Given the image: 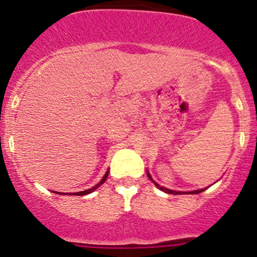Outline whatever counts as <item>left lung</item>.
<instances>
[{
	"label": "left lung",
	"instance_id": "8db88e82",
	"mask_svg": "<svg viewBox=\"0 0 257 257\" xmlns=\"http://www.w3.org/2000/svg\"><path fill=\"white\" fill-rule=\"evenodd\" d=\"M147 175H148V178H149L150 180L155 184V186H157V188H159L160 190L164 191V193H168V194H174V195H178V194H199V193H201V191L205 190V189H199V190H193V191H175V190H172V189H167V188H164V186H160L159 184L155 183V181L153 180L152 175H150L149 172H147Z\"/></svg>",
	"mask_w": 257,
	"mask_h": 257
}]
</instances>
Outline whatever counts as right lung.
Here are the masks:
<instances>
[{"label": "right lung", "instance_id": "add662e5", "mask_svg": "<svg viewBox=\"0 0 257 257\" xmlns=\"http://www.w3.org/2000/svg\"><path fill=\"white\" fill-rule=\"evenodd\" d=\"M108 173H109V172H107V173H105V174H104V177H103V178H102V180H100V181H99V183H98V184H97V185H94V186H93V188H90V189H87V190H83V191H79V193H69V194H71V195H78V196H83V195H88V194H90V193H92V191H94V190H95V189H97V188H99V186H100V185H102V184H103V183H104V181H105V180H107V178H108ZM54 193H56V191H54ZM56 194H59V193H56Z\"/></svg>", "mask_w": 257, "mask_h": 257}]
</instances>
